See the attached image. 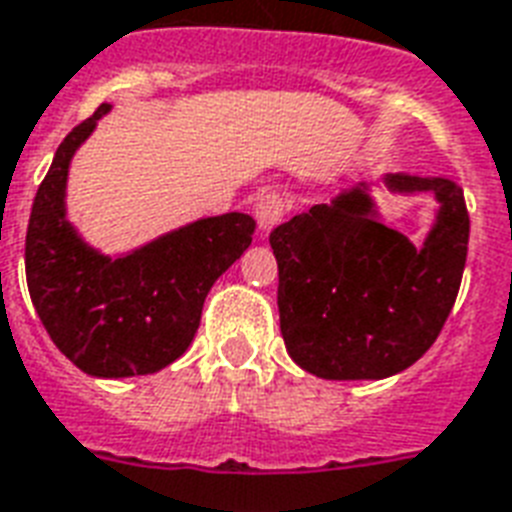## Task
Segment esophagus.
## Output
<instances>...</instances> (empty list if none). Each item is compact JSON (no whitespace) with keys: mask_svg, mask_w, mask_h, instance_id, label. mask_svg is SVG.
I'll list each match as a JSON object with an SVG mask.
<instances>
[{"mask_svg":"<svg viewBox=\"0 0 512 512\" xmlns=\"http://www.w3.org/2000/svg\"><path fill=\"white\" fill-rule=\"evenodd\" d=\"M284 215H287V201H284V196L276 191H265L257 196L255 201V217H257V228H260V233H271L276 225L284 220Z\"/></svg>","mask_w":512,"mask_h":512,"instance_id":"1","label":"esophagus"}]
</instances>
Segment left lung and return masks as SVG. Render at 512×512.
I'll use <instances>...</instances> for the list:
<instances>
[{
	"label": "left lung",
	"mask_w": 512,
	"mask_h": 512,
	"mask_svg": "<svg viewBox=\"0 0 512 512\" xmlns=\"http://www.w3.org/2000/svg\"><path fill=\"white\" fill-rule=\"evenodd\" d=\"M433 192L437 217L422 248L384 225L373 188ZM470 217L446 177L385 175L271 233L279 263L281 337L300 369L324 380H382L436 342L460 292Z\"/></svg>",
	"instance_id": "1"
}]
</instances>
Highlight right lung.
I'll return each mask as SVG.
<instances>
[{"label":"right lung","mask_w":512,"mask_h":512,"mask_svg":"<svg viewBox=\"0 0 512 512\" xmlns=\"http://www.w3.org/2000/svg\"><path fill=\"white\" fill-rule=\"evenodd\" d=\"M108 103L68 132L36 191L26 233L28 295L47 335L84 374H154L188 350L209 289L252 244L244 212L201 217L124 255L90 247L68 220L71 159Z\"/></svg>","instance_id":"1"}]
</instances>
